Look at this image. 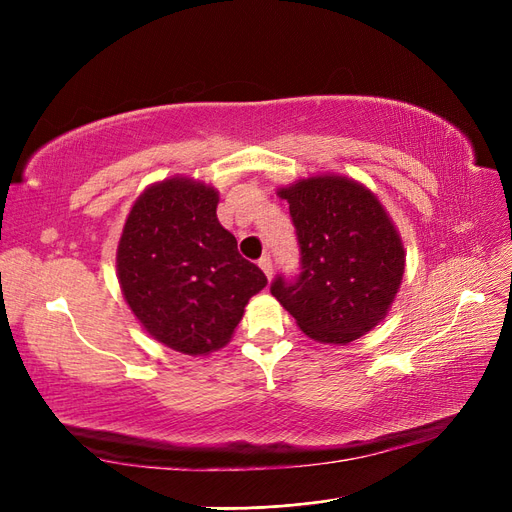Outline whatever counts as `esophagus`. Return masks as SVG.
<instances>
[{"instance_id": "1", "label": "esophagus", "mask_w": 512, "mask_h": 512, "mask_svg": "<svg viewBox=\"0 0 512 512\" xmlns=\"http://www.w3.org/2000/svg\"><path fill=\"white\" fill-rule=\"evenodd\" d=\"M258 267L262 269V273H265L269 280H271V275H273V262H271V258L269 256H262L260 260H258Z\"/></svg>"}]
</instances>
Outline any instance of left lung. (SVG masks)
I'll return each instance as SVG.
<instances>
[{"label": "left lung", "instance_id": "1", "mask_svg": "<svg viewBox=\"0 0 512 512\" xmlns=\"http://www.w3.org/2000/svg\"><path fill=\"white\" fill-rule=\"evenodd\" d=\"M277 196L297 228L301 275L277 277L271 294L314 342L346 346L395 301L406 269L399 230L378 196L344 175L297 179Z\"/></svg>", "mask_w": 512, "mask_h": 512}]
</instances>
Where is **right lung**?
I'll list each match as a JSON object with an SVG mask.
<instances>
[{
	"instance_id": "1",
	"label": "right lung",
	"mask_w": 512,
	"mask_h": 512,
	"mask_svg": "<svg viewBox=\"0 0 512 512\" xmlns=\"http://www.w3.org/2000/svg\"><path fill=\"white\" fill-rule=\"evenodd\" d=\"M213 185L175 175L134 200L117 245L123 299L156 342L190 356L224 348L267 286L218 220Z\"/></svg>"
}]
</instances>
